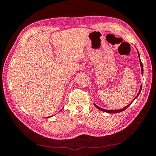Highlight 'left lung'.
I'll use <instances>...</instances> for the list:
<instances>
[{
    "instance_id": "obj_1",
    "label": "left lung",
    "mask_w": 156,
    "mask_h": 156,
    "mask_svg": "<svg viewBox=\"0 0 156 156\" xmlns=\"http://www.w3.org/2000/svg\"><path fill=\"white\" fill-rule=\"evenodd\" d=\"M138 56H139V58H140V54H139V53H138ZM140 66H141L142 74H143V65H142V62H141V60H140ZM141 89H142V85L140 86V90H139V92H138V95H137V96L135 97V98H134V99L133 100V101L137 97H138V96H139V94H140V91H141ZM133 101H132L130 104L128 105L127 106H126L125 107H124L123 109H119V110H107V109H102V108L98 107L97 105H96L95 104H94V105H95V107H96L97 108V109H98L99 110H101V111H102V112H107V113H119V112H123V111H125V110L126 109V108L129 107V105H130L132 103V102H133Z\"/></svg>"
}]
</instances>
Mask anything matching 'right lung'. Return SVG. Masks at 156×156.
Returning <instances> with one entry per match:
<instances>
[{
	"label": "right lung",
	"instance_id": "right-lung-1",
	"mask_svg": "<svg viewBox=\"0 0 156 156\" xmlns=\"http://www.w3.org/2000/svg\"><path fill=\"white\" fill-rule=\"evenodd\" d=\"M62 109H61V110H62ZM61 110H60V111H61ZM48 118H49V117H48Z\"/></svg>",
	"mask_w": 156,
	"mask_h": 156
}]
</instances>
